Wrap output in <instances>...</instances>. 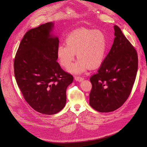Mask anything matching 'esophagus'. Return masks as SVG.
I'll return each instance as SVG.
<instances>
[{
  "instance_id": "obj_1",
  "label": "esophagus",
  "mask_w": 147,
  "mask_h": 147,
  "mask_svg": "<svg viewBox=\"0 0 147 147\" xmlns=\"http://www.w3.org/2000/svg\"><path fill=\"white\" fill-rule=\"evenodd\" d=\"M74 79L76 81H79V82H81L84 79L83 78H82V77H80V76H75Z\"/></svg>"
}]
</instances>
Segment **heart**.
Wrapping results in <instances>:
<instances>
[{
    "mask_svg": "<svg viewBox=\"0 0 147 147\" xmlns=\"http://www.w3.org/2000/svg\"><path fill=\"white\" fill-rule=\"evenodd\" d=\"M107 49L105 34L98 30L81 28L69 34L65 39V46L60 45L57 56L61 65L68 68L75 59H79L69 68L76 74L85 71L89 68L94 69L104 62Z\"/></svg>",
    "mask_w": 147,
    "mask_h": 147,
    "instance_id": "obj_1",
    "label": "heart"
}]
</instances>
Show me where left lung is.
<instances>
[{"label": "left lung", "mask_w": 147, "mask_h": 147, "mask_svg": "<svg viewBox=\"0 0 147 147\" xmlns=\"http://www.w3.org/2000/svg\"><path fill=\"white\" fill-rule=\"evenodd\" d=\"M113 45L99 68L90 78L92 89L89 104L100 113L118 109L124 104L132 91L138 66V53L135 48L114 26Z\"/></svg>", "instance_id": "1"}]
</instances>
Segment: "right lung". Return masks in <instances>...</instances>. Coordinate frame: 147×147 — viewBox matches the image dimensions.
Returning a JSON list of instances; mask_svg holds the SVG:
<instances>
[{
	"mask_svg": "<svg viewBox=\"0 0 147 147\" xmlns=\"http://www.w3.org/2000/svg\"><path fill=\"white\" fill-rule=\"evenodd\" d=\"M47 22L29 30L21 40L13 68L17 83L27 103L36 111L55 114L65 107L66 90L73 76L57 60L59 40L50 34Z\"/></svg>",
	"mask_w": 147,
	"mask_h": 147,
	"instance_id": "1",
	"label": "right lung"
}]
</instances>
